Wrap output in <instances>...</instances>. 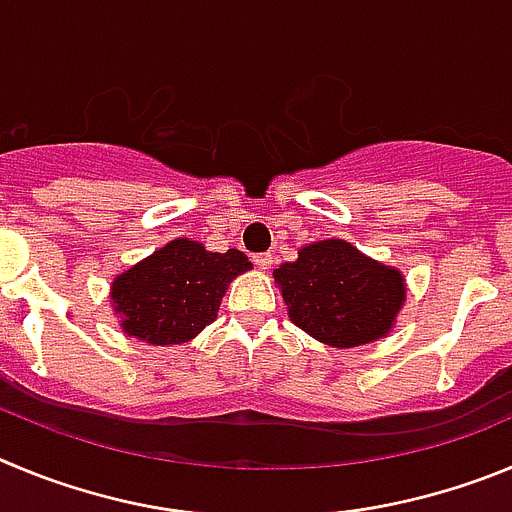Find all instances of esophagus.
I'll use <instances>...</instances> for the list:
<instances>
[{
    "instance_id": "esophagus-1",
    "label": "esophagus",
    "mask_w": 512,
    "mask_h": 512,
    "mask_svg": "<svg viewBox=\"0 0 512 512\" xmlns=\"http://www.w3.org/2000/svg\"><path fill=\"white\" fill-rule=\"evenodd\" d=\"M252 262H255V265L260 267V270H267V267L273 265V255H270V252H260V255L252 257Z\"/></svg>"
}]
</instances>
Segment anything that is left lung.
I'll use <instances>...</instances> for the list:
<instances>
[{
  "instance_id": "left-lung-1",
  "label": "left lung",
  "mask_w": 512,
  "mask_h": 512,
  "mask_svg": "<svg viewBox=\"0 0 512 512\" xmlns=\"http://www.w3.org/2000/svg\"><path fill=\"white\" fill-rule=\"evenodd\" d=\"M290 321L329 347H362L388 336L403 308L400 270L365 257L344 239L298 250L275 270Z\"/></svg>"
}]
</instances>
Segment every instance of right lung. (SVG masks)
Wrapping results in <instances>:
<instances>
[{
	"label": "right lung",
	"instance_id": "1",
	"mask_svg": "<svg viewBox=\"0 0 512 512\" xmlns=\"http://www.w3.org/2000/svg\"><path fill=\"white\" fill-rule=\"evenodd\" d=\"M250 267L245 252H209L201 242L173 239L114 278L119 326L155 347L191 342L216 319L227 285Z\"/></svg>",
	"mask_w": 512,
	"mask_h": 512
}]
</instances>
